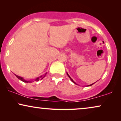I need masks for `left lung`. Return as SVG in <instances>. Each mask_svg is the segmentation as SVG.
Returning a JSON list of instances; mask_svg holds the SVG:
<instances>
[{
	"label": "left lung",
	"mask_w": 121,
	"mask_h": 121,
	"mask_svg": "<svg viewBox=\"0 0 121 121\" xmlns=\"http://www.w3.org/2000/svg\"><path fill=\"white\" fill-rule=\"evenodd\" d=\"M67 75H68V77L69 78H70V80H71V81H72V82H74V84H77V85H78V84H77V83H76V82H74V81H73V79H72V78H71V77H70V76H69V74H68V73H67ZM95 82H94V83H93V84H90V85H88V86H91V85H93V84H95Z\"/></svg>",
	"instance_id": "left-lung-1"
}]
</instances>
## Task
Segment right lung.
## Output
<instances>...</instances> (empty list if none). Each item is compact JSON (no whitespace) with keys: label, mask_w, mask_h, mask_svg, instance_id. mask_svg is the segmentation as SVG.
Returning a JSON list of instances; mask_svg holds the SVG:
<instances>
[{"label":"right lung","mask_w":121,"mask_h":121,"mask_svg":"<svg viewBox=\"0 0 121 121\" xmlns=\"http://www.w3.org/2000/svg\"><path fill=\"white\" fill-rule=\"evenodd\" d=\"M46 74H44V75H42V76H41L40 77H39V78H36L35 80V81H36V82H38V81H39V79H43V78L45 77L46 76ZM15 76L18 79H19V80H21L22 81V82H32V81H30V80H25V79L23 78H22V77H20V76H18V75H15Z\"/></svg>","instance_id":"add662e5"}]
</instances>
